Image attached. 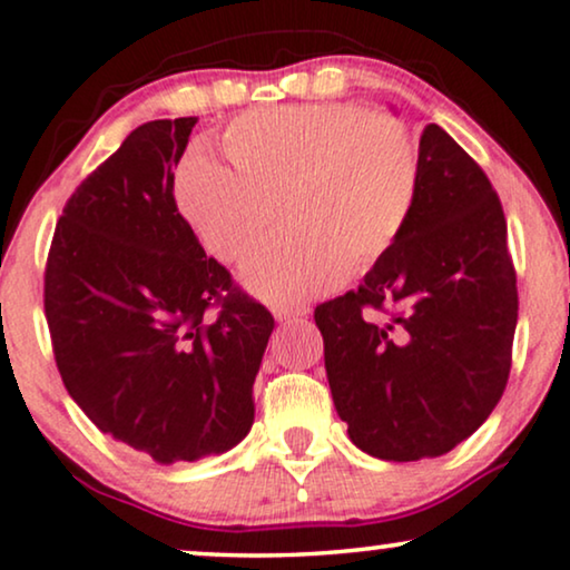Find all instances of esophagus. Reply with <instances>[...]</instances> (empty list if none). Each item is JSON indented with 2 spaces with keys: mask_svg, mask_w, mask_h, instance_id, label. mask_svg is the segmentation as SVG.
<instances>
[{
  "mask_svg": "<svg viewBox=\"0 0 570 570\" xmlns=\"http://www.w3.org/2000/svg\"><path fill=\"white\" fill-rule=\"evenodd\" d=\"M274 317L279 322H291V320H298V317H306L308 314V306L304 304H277L272 308Z\"/></svg>",
  "mask_w": 570,
  "mask_h": 570,
  "instance_id": "esophagus-1",
  "label": "esophagus"
}]
</instances>
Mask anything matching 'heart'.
<instances>
[{
  "instance_id": "heart-1",
  "label": "heart",
  "mask_w": 570,
  "mask_h": 570,
  "mask_svg": "<svg viewBox=\"0 0 570 570\" xmlns=\"http://www.w3.org/2000/svg\"><path fill=\"white\" fill-rule=\"evenodd\" d=\"M227 166L195 156L177 171L179 214L208 253L237 264L269 227L243 279L266 301H298L385 256L410 222L420 156L396 116L354 105H283L235 118Z\"/></svg>"
}]
</instances>
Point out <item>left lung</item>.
Returning a JSON list of instances; mask_svg holds the SVG:
<instances>
[{"mask_svg":"<svg viewBox=\"0 0 570 570\" xmlns=\"http://www.w3.org/2000/svg\"><path fill=\"white\" fill-rule=\"evenodd\" d=\"M420 189L399 240L356 291L314 308L335 410L381 460L439 456L502 399L518 322L500 195L483 168L428 124Z\"/></svg>","mask_w":570,"mask_h":570,"instance_id":"obj_1","label":"left lung"}]
</instances>
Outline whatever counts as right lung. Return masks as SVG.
<instances>
[{
  "mask_svg": "<svg viewBox=\"0 0 570 570\" xmlns=\"http://www.w3.org/2000/svg\"><path fill=\"white\" fill-rule=\"evenodd\" d=\"M198 118L137 126L73 189L45 266L58 372L102 433L156 462L227 452L253 425L269 308L206 256L174 198Z\"/></svg>",
  "mask_w": 570,
  "mask_h": 570,
  "instance_id": "add662e5",
  "label": "right lung"
}]
</instances>
